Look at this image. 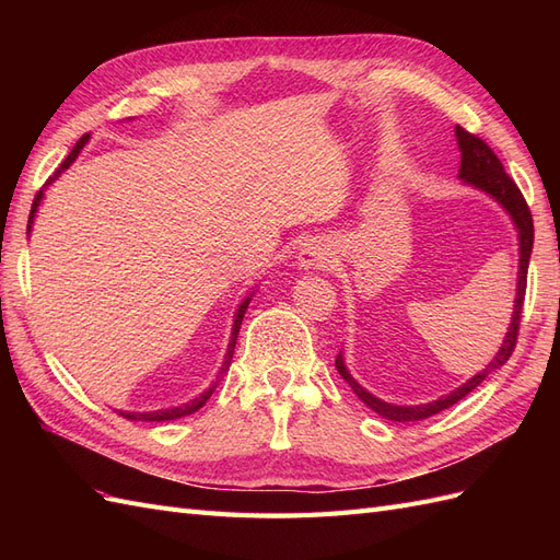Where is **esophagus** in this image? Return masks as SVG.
I'll return each instance as SVG.
<instances>
[{
    "instance_id": "34e87169",
    "label": "esophagus",
    "mask_w": 560,
    "mask_h": 560,
    "mask_svg": "<svg viewBox=\"0 0 560 560\" xmlns=\"http://www.w3.org/2000/svg\"><path fill=\"white\" fill-rule=\"evenodd\" d=\"M331 249L322 241H311L308 245H303L299 252V266L301 268H327L331 264Z\"/></svg>"
}]
</instances>
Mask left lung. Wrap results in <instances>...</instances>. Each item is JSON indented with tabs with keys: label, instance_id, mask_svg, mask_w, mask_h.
Returning <instances> with one entry per match:
<instances>
[{
	"label": "left lung",
	"instance_id": "left-lung-1",
	"mask_svg": "<svg viewBox=\"0 0 560 560\" xmlns=\"http://www.w3.org/2000/svg\"><path fill=\"white\" fill-rule=\"evenodd\" d=\"M455 140L457 147H460V177L465 184L474 186L483 194H488L493 200H498L500 206L506 210V214L512 217V222L518 231V282H516V299H514V315L510 322V329H506V336L502 341L500 352L495 354L490 364L479 371L477 376H471L467 383L460 387H455L453 393L439 397L430 404H418V406H397V404H387L371 393L352 378L348 371L343 354L336 358V369L338 374L343 376V381L352 387V393L358 395L371 411H376L385 420H395V422H413V420H425L434 413H442L448 406L457 404L463 397H467L474 387L481 385L488 374H493L495 369H500L506 360L512 358V352L516 348V336H518V325H521V311H523V299H525V282H528V264H530V252H533V238H535V229H533V214L528 202H525L523 194L518 191V186L514 179L504 173V167L500 159L495 156V151L490 149L477 135L467 132L465 128L455 126Z\"/></svg>",
	"mask_w": 560,
	"mask_h": 560
}]
</instances>
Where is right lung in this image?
Listing matches in <instances>:
<instances>
[{
	"label": "right lung",
	"mask_w": 560,
	"mask_h": 560,
	"mask_svg": "<svg viewBox=\"0 0 560 560\" xmlns=\"http://www.w3.org/2000/svg\"><path fill=\"white\" fill-rule=\"evenodd\" d=\"M89 138L91 135H83V138L74 144V149L70 151V156H67L62 163H60V167L58 171L48 177V182L42 186V191L35 196V202H32V210H30V219H27V233L32 231V222H35V214H37V208H39V202H42V198H44V189L46 186L54 182V179H58L60 177V173H65L67 167H70L74 161H77V156H79V151L83 149V144L89 142ZM249 301H252V294L241 303L238 306V311H235V319H233V331H231V343H229V350H226V358H224V364H222V369H219V378H222L226 371H229V366H231V360H233V350H235V341H238V331H241V325H243V315H245V311H247V306H249ZM214 387H217V383L212 385V387H208L206 393H202L200 397H196V399H191L189 404H182V406H173V409H161V411H144V413H130V411H118L121 413L124 418H128V420H144V422H161V420H175V418H182V416H191V413H196L202 404H206L208 399H210V395L214 393Z\"/></svg>",
	"instance_id": "right-lung-1"
}]
</instances>
